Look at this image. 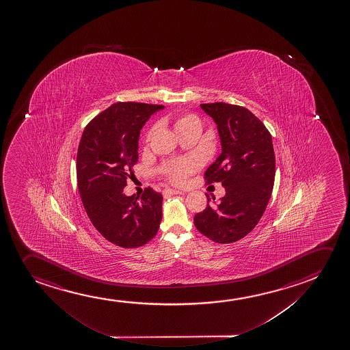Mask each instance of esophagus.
Here are the masks:
<instances>
[{
  "label": "esophagus",
  "instance_id": "1",
  "mask_svg": "<svg viewBox=\"0 0 350 350\" xmlns=\"http://www.w3.org/2000/svg\"><path fill=\"white\" fill-rule=\"evenodd\" d=\"M181 191H176V189H165L164 194L165 196H174V194H181Z\"/></svg>",
  "mask_w": 350,
  "mask_h": 350
}]
</instances>
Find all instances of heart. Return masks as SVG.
<instances>
[{
    "label": "heart",
    "instance_id": "b5f03b06",
    "mask_svg": "<svg viewBox=\"0 0 350 350\" xmlns=\"http://www.w3.org/2000/svg\"><path fill=\"white\" fill-rule=\"evenodd\" d=\"M174 126H175V130L178 135L182 131L188 130L193 126H200L201 127V122L200 119L194 114H185V116L176 118ZM151 133L152 132H150L149 135H151ZM199 165H200L199 161L191 157V159H182L175 163L167 164L163 168V173L165 174V176L168 177L169 181L180 185L186 181L187 176L199 168Z\"/></svg>",
    "mask_w": 350,
    "mask_h": 350
}]
</instances>
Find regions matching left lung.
Masks as SVG:
<instances>
[{"label": "left lung", "instance_id": "obj_1", "mask_svg": "<svg viewBox=\"0 0 350 350\" xmlns=\"http://www.w3.org/2000/svg\"><path fill=\"white\" fill-rule=\"evenodd\" d=\"M200 107L217 124L221 144V154L205 177L207 183L221 182L226 194L218 204L208 198L194 224L213 242H237L252 232L271 199L275 177L271 135L247 108L225 103H201Z\"/></svg>", "mask_w": 350, "mask_h": 350}]
</instances>
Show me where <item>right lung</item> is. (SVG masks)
Instances as JSON below:
<instances>
[{
  "instance_id": "add662e5",
  "label": "right lung",
  "mask_w": 350,
  "mask_h": 350,
  "mask_svg": "<svg viewBox=\"0 0 350 350\" xmlns=\"http://www.w3.org/2000/svg\"><path fill=\"white\" fill-rule=\"evenodd\" d=\"M163 108L114 103L89 122L79 142L76 173L84 210L94 228L118 247H142L159 231L162 194L149 187L140 196H127L124 188L138 161L140 130Z\"/></svg>"
}]
</instances>
